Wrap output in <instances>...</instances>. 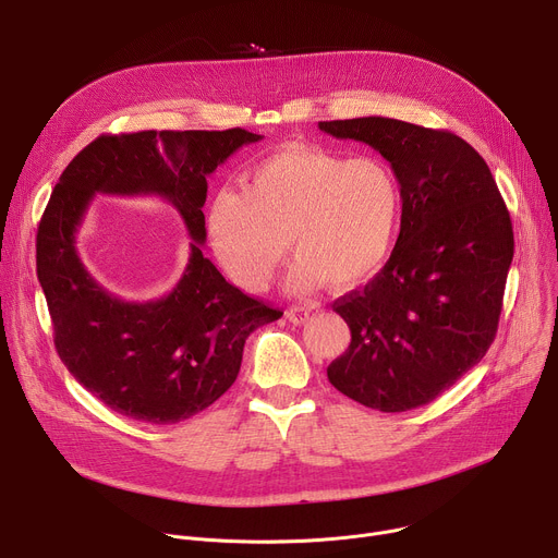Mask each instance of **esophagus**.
I'll use <instances>...</instances> for the list:
<instances>
[{
	"instance_id": "esophagus-1",
	"label": "esophagus",
	"mask_w": 558,
	"mask_h": 558,
	"mask_svg": "<svg viewBox=\"0 0 558 558\" xmlns=\"http://www.w3.org/2000/svg\"><path fill=\"white\" fill-rule=\"evenodd\" d=\"M308 308L306 306H289L287 308V317H289V323H293V325H304L306 320H308Z\"/></svg>"
}]
</instances>
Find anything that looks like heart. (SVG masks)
Here are the masks:
<instances>
[{"mask_svg": "<svg viewBox=\"0 0 558 558\" xmlns=\"http://www.w3.org/2000/svg\"><path fill=\"white\" fill-rule=\"evenodd\" d=\"M402 192L375 158L282 147L252 168L243 192L222 190L205 209L207 243L222 271L263 291L287 246L298 258L289 287H353L386 260L400 222Z\"/></svg>", "mask_w": 558, "mask_h": 558, "instance_id": "obj_1", "label": "heart"}]
</instances>
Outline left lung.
I'll return each instance as SVG.
<instances>
[{"mask_svg": "<svg viewBox=\"0 0 558 558\" xmlns=\"http://www.w3.org/2000/svg\"><path fill=\"white\" fill-rule=\"evenodd\" d=\"M317 125L377 149L402 192L388 263L333 302L351 344L329 364V381L381 413L430 404L495 340L514 256L508 207L480 151L452 132L386 117Z\"/></svg>", "mask_w": 558, "mask_h": 558, "instance_id": "8db88e82", "label": "left lung"}]
</instances>
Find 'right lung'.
Listing matches in <instances>:
<instances>
[{
	"label": "right lung",
	"mask_w": 558,
	"mask_h": 558,
	"mask_svg": "<svg viewBox=\"0 0 558 558\" xmlns=\"http://www.w3.org/2000/svg\"><path fill=\"white\" fill-rule=\"evenodd\" d=\"M260 138L243 128L104 134L59 177L37 229V278L61 362L114 413L177 424L205 411L235 381L250 333L282 315L203 256L207 177ZM95 193H154L178 207L193 243L168 296L125 303L89 276L75 233Z\"/></svg>",
	"instance_id": "1"
}]
</instances>
